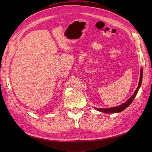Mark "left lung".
I'll return each instance as SVG.
<instances>
[{"label":"left lung","mask_w":152,"mask_h":152,"mask_svg":"<svg viewBox=\"0 0 152 152\" xmlns=\"http://www.w3.org/2000/svg\"><path fill=\"white\" fill-rule=\"evenodd\" d=\"M140 72L141 73H140V81H139L138 86H137L136 90L134 92V93L133 94V95L126 102H125V103L121 104V105L118 106V107H112V108H96V110H98V111L102 112H103V113H114L121 112L123 111V110H125L126 108H127L131 104L133 99H134L135 96H136V94L137 93V92H138L140 87H141V82H142V68H141V72Z\"/></svg>","instance_id":"obj_1"}]
</instances>
